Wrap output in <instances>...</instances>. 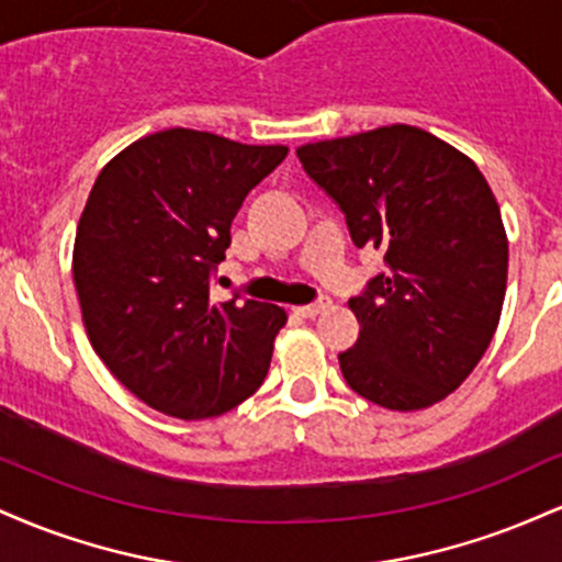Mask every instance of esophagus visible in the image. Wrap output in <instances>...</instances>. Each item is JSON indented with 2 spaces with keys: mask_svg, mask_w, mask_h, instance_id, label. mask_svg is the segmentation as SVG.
<instances>
[{
  "mask_svg": "<svg viewBox=\"0 0 562 562\" xmlns=\"http://www.w3.org/2000/svg\"><path fill=\"white\" fill-rule=\"evenodd\" d=\"M330 306V301L327 299H322V301H314V303H306V306H295L293 312L299 314V317H306V319H314L317 317V314H322L325 312V308Z\"/></svg>",
  "mask_w": 562,
  "mask_h": 562,
  "instance_id": "34e87169",
  "label": "esophagus"
}]
</instances>
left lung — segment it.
Masks as SVG:
<instances>
[{
    "label": "left lung",
    "instance_id": "obj_1",
    "mask_svg": "<svg viewBox=\"0 0 562 562\" xmlns=\"http://www.w3.org/2000/svg\"><path fill=\"white\" fill-rule=\"evenodd\" d=\"M344 211L357 248L389 272L348 301L357 344L340 372L367 402L412 412L441 402L475 370L499 325L507 235L479 166L417 126L393 124L295 150Z\"/></svg>",
    "mask_w": 562,
    "mask_h": 562
}]
</instances>
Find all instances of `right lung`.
Listing matches in <instances>:
<instances>
[{"label": "right lung", "mask_w": 562, "mask_h": 562, "mask_svg": "<svg viewBox=\"0 0 562 562\" xmlns=\"http://www.w3.org/2000/svg\"><path fill=\"white\" fill-rule=\"evenodd\" d=\"M288 156L195 128L147 134L100 171L79 218L74 282L97 357L134 396L205 420L259 391L285 308L211 301L245 195Z\"/></svg>", "instance_id": "1"}]
</instances>
